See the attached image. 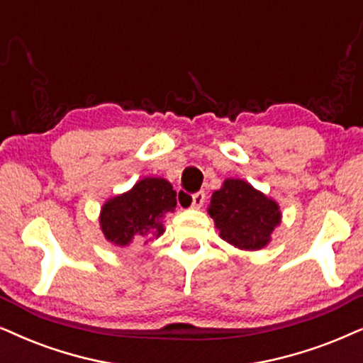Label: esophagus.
Returning <instances> with one entry per match:
<instances>
[{"label":"esophagus","mask_w":363,"mask_h":363,"mask_svg":"<svg viewBox=\"0 0 363 363\" xmlns=\"http://www.w3.org/2000/svg\"><path fill=\"white\" fill-rule=\"evenodd\" d=\"M180 200H182V196H180ZM203 203H205V193L203 191H199V193H195V195L191 196V200H190V206L191 208H201V206H203Z\"/></svg>","instance_id":"1"}]
</instances>
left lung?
Instances as JSON below:
<instances>
[{
    "label": "left lung",
    "mask_w": 363,
    "mask_h": 363,
    "mask_svg": "<svg viewBox=\"0 0 363 363\" xmlns=\"http://www.w3.org/2000/svg\"><path fill=\"white\" fill-rule=\"evenodd\" d=\"M220 238L238 250L265 248L281 222L279 203L242 178H227L208 205Z\"/></svg>",
    "instance_id": "1"
}]
</instances>
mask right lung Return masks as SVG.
I'll return each instance as SVG.
<instances>
[{"label": "right lung", "instance_id": "obj_1", "mask_svg": "<svg viewBox=\"0 0 363 363\" xmlns=\"http://www.w3.org/2000/svg\"><path fill=\"white\" fill-rule=\"evenodd\" d=\"M177 206V191L164 178H141L121 195L111 196L101 206L100 228L116 247H130L135 240L147 243L162 237L167 213Z\"/></svg>", "mask_w": 363, "mask_h": 363}]
</instances>
